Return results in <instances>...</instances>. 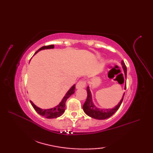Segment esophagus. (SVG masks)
Wrapping results in <instances>:
<instances>
[{
	"instance_id": "34e87169",
	"label": "esophagus",
	"mask_w": 153,
	"mask_h": 153,
	"mask_svg": "<svg viewBox=\"0 0 153 153\" xmlns=\"http://www.w3.org/2000/svg\"><path fill=\"white\" fill-rule=\"evenodd\" d=\"M86 85V82L85 81H79V82L76 84V89H81V88H84Z\"/></svg>"
}]
</instances>
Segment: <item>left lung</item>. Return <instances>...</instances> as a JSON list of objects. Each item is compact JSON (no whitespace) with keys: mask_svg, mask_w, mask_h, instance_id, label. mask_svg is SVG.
<instances>
[{"mask_svg":"<svg viewBox=\"0 0 153 153\" xmlns=\"http://www.w3.org/2000/svg\"><path fill=\"white\" fill-rule=\"evenodd\" d=\"M121 64L122 66V68L124 71L125 77L126 79L127 76V68L125 65L124 62L122 60ZM125 89H126V83L125 85ZM87 98L86 101L84 103L83 106V110L84 112H85L87 116L91 117L93 118H95L97 120H105L106 118H110V116H112L114 114L117 110L120 108V105L122 102V100L123 99V96L125 95V93H123L122 96V99L120 100V101L118 102V105L112 108H100L97 107L93 102L92 99V95L91 93V91L89 89V87L88 86L87 87Z\"/></svg>","mask_w":153,"mask_h":153,"instance_id":"left-lung-1","label":"left lung"}]
</instances>
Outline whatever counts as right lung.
I'll use <instances>...</instances> for the list:
<instances>
[{
  "instance_id": "right-lung-1",
  "label": "right lung",
  "mask_w": 153,
  "mask_h": 153,
  "mask_svg": "<svg viewBox=\"0 0 153 153\" xmlns=\"http://www.w3.org/2000/svg\"><path fill=\"white\" fill-rule=\"evenodd\" d=\"M54 48V45L42 47L36 52V53H35V54H37L39 51H40L41 50L50 49V48ZM75 89H76V85H74L69 90H68V91L63 97V99H62L61 102L58 104L57 106L54 107V108H48V109H42L39 108V107H38L35 105V104L31 101V100H30V102L32 106H33V108L35 110V111H36L39 114H40L42 116L45 117L46 118H49V119L56 118H58V117H60L64 114L65 109H66L65 106H66V100L71 95H73L74 93Z\"/></svg>"
}]
</instances>
